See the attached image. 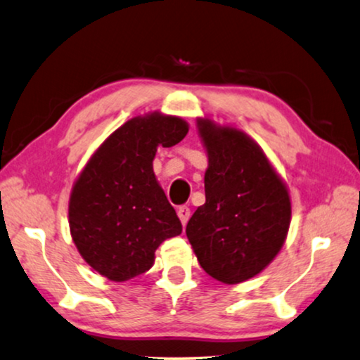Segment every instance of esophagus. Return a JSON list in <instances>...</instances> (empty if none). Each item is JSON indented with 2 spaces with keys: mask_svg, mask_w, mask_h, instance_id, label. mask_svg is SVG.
Instances as JSON below:
<instances>
[{
  "mask_svg": "<svg viewBox=\"0 0 360 360\" xmlns=\"http://www.w3.org/2000/svg\"><path fill=\"white\" fill-rule=\"evenodd\" d=\"M178 217H179V219H181L182 226H186L187 221H189V218H191V210H189V207H186V205L179 207V208H178Z\"/></svg>",
  "mask_w": 360,
  "mask_h": 360,
  "instance_id": "34e87169",
  "label": "esophagus"
}]
</instances>
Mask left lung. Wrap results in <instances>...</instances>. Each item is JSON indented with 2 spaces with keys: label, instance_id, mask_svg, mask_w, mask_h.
<instances>
[{
  "label": "left lung",
  "instance_id": "8db88e82",
  "mask_svg": "<svg viewBox=\"0 0 360 360\" xmlns=\"http://www.w3.org/2000/svg\"><path fill=\"white\" fill-rule=\"evenodd\" d=\"M208 157L205 203L192 214L187 239L198 264L224 284L248 281L280 254L291 224L286 182L243 129L197 117Z\"/></svg>",
  "mask_w": 360,
  "mask_h": 360
}]
</instances>
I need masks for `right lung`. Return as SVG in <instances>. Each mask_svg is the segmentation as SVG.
<instances>
[{
    "instance_id": "1",
    "label": "right lung",
    "mask_w": 360,
    "mask_h": 360,
    "mask_svg": "<svg viewBox=\"0 0 360 360\" xmlns=\"http://www.w3.org/2000/svg\"><path fill=\"white\" fill-rule=\"evenodd\" d=\"M189 132L179 116L152 111L112 131L74 181L68 219L79 254L106 280L122 283L155 264L165 239L181 221L153 173L158 147H173Z\"/></svg>"
}]
</instances>
